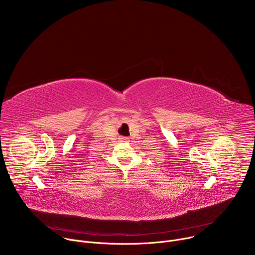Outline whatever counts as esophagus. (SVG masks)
I'll list each match as a JSON object with an SVG mask.
<instances>
[{
  "label": "esophagus",
  "instance_id": "1",
  "mask_svg": "<svg viewBox=\"0 0 255 255\" xmlns=\"http://www.w3.org/2000/svg\"><path fill=\"white\" fill-rule=\"evenodd\" d=\"M121 139H122L123 141H128V140H129V138H127V137H122Z\"/></svg>",
  "mask_w": 255,
  "mask_h": 255
}]
</instances>
